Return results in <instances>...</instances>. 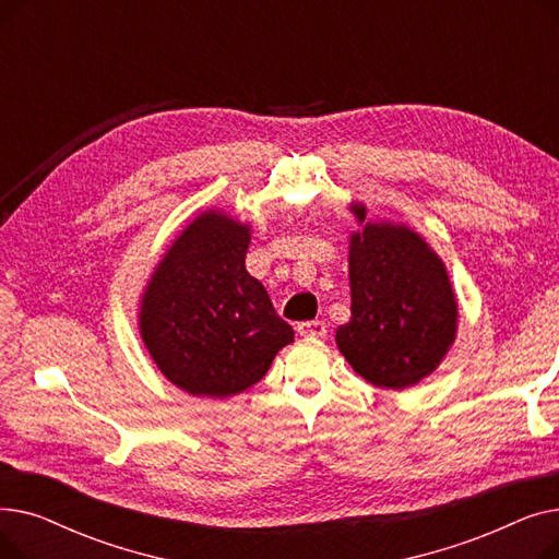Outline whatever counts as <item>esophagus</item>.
I'll use <instances>...</instances> for the list:
<instances>
[{"label":"esophagus","instance_id":"1","mask_svg":"<svg viewBox=\"0 0 559 559\" xmlns=\"http://www.w3.org/2000/svg\"><path fill=\"white\" fill-rule=\"evenodd\" d=\"M297 333L304 337H326L329 329L324 321H301V324L297 326Z\"/></svg>","mask_w":559,"mask_h":559}]
</instances>
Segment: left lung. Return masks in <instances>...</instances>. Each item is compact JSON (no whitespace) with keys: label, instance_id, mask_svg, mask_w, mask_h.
Returning <instances> with one entry per match:
<instances>
[{"label":"left lung","instance_id":"8db88e82","mask_svg":"<svg viewBox=\"0 0 559 559\" xmlns=\"http://www.w3.org/2000/svg\"><path fill=\"white\" fill-rule=\"evenodd\" d=\"M360 230L350 235V319L335 333L337 348L376 388L405 390L444 360L457 331L449 272L428 242L405 224L367 222L365 203H350Z\"/></svg>","mask_w":559,"mask_h":559}]
</instances>
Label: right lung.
Returning <instances> with one entry per match:
<instances>
[{
	"instance_id": "right-lung-1",
	"label": "right lung",
	"mask_w": 559,
	"mask_h": 559,
	"mask_svg": "<svg viewBox=\"0 0 559 559\" xmlns=\"http://www.w3.org/2000/svg\"><path fill=\"white\" fill-rule=\"evenodd\" d=\"M249 224L205 211L171 242L140 301V335L171 385L226 399L255 385L295 342L245 258Z\"/></svg>"
}]
</instances>
